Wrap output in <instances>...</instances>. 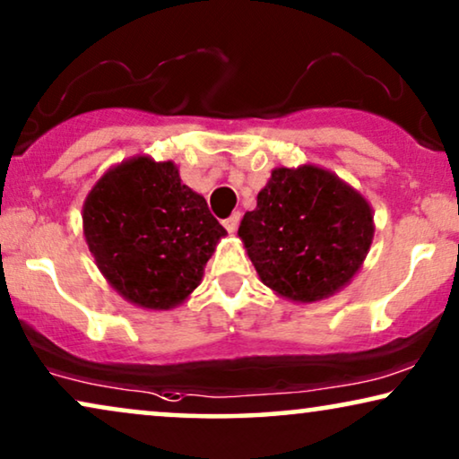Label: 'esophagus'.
<instances>
[{
    "label": "esophagus",
    "instance_id": "34e87169",
    "mask_svg": "<svg viewBox=\"0 0 459 459\" xmlns=\"http://www.w3.org/2000/svg\"><path fill=\"white\" fill-rule=\"evenodd\" d=\"M239 220H241V213L239 212H235L233 213V216H230V218H226L224 220V229L226 230H229V233H235V230H237V226H239Z\"/></svg>",
    "mask_w": 459,
    "mask_h": 459
}]
</instances>
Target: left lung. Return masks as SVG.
Instances as JSON below:
<instances>
[{
    "label": "left lung",
    "instance_id": "1",
    "mask_svg": "<svg viewBox=\"0 0 459 459\" xmlns=\"http://www.w3.org/2000/svg\"><path fill=\"white\" fill-rule=\"evenodd\" d=\"M374 230L369 201L333 172L307 163L273 169L237 235L262 283L285 300L310 304L351 283Z\"/></svg>",
    "mask_w": 459,
    "mask_h": 459
}]
</instances>
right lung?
Instances as JSON below:
<instances>
[{
  "mask_svg": "<svg viewBox=\"0 0 459 459\" xmlns=\"http://www.w3.org/2000/svg\"><path fill=\"white\" fill-rule=\"evenodd\" d=\"M82 220L102 277L149 310L180 307L226 237L207 201L182 185L176 163L149 155L108 168L85 197Z\"/></svg>",
  "mask_w": 459,
  "mask_h": 459,
  "instance_id": "1",
  "label": "right lung"
}]
</instances>
